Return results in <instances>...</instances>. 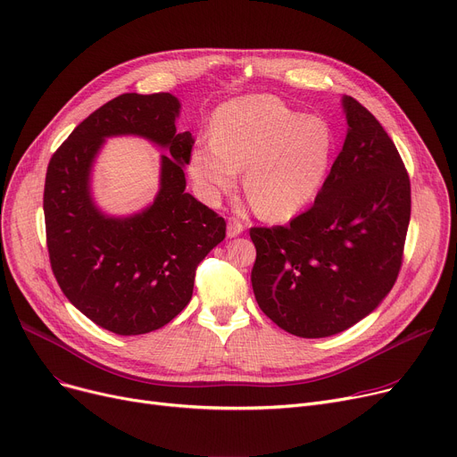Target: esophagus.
<instances>
[{
    "instance_id": "obj_1",
    "label": "esophagus",
    "mask_w": 457,
    "mask_h": 457,
    "mask_svg": "<svg viewBox=\"0 0 457 457\" xmlns=\"http://www.w3.org/2000/svg\"><path fill=\"white\" fill-rule=\"evenodd\" d=\"M245 231V226L238 222L237 219H229V222H228V237L229 238H235V237H238Z\"/></svg>"
}]
</instances>
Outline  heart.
I'll return each mask as SVG.
<instances>
[{
  "instance_id": "heart-1",
  "label": "heart",
  "mask_w": 457,
  "mask_h": 457,
  "mask_svg": "<svg viewBox=\"0 0 457 457\" xmlns=\"http://www.w3.org/2000/svg\"><path fill=\"white\" fill-rule=\"evenodd\" d=\"M335 138L315 114H298L274 96H248L214 116L212 137L190 152L188 170L198 195L212 204L245 188L253 209L269 220H287L315 198L329 170Z\"/></svg>"
}]
</instances>
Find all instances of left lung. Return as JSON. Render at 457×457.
I'll list each match as a JSON object with an SVG mask.
<instances>
[{"label":"left lung","instance_id":"obj_1","mask_svg":"<svg viewBox=\"0 0 457 457\" xmlns=\"http://www.w3.org/2000/svg\"><path fill=\"white\" fill-rule=\"evenodd\" d=\"M348 133L313 207L287 226L252 228L255 300L296 337L341 333L389 295L411 216L410 176L391 137L350 96Z\"/></svg>","mask_w":457,"mask_h":457}]
</instances>
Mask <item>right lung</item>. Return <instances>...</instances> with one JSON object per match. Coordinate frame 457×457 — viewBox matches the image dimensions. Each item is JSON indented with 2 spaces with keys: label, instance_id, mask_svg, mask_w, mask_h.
<instances>
[{
  "label": "right lung",
  "instance_id": "1",
  "mask_svg": "<svg viewBox=\"0 0 457 457\" xmlns=\"http://www.w3.org/2000/svg\"><path fill=\"white\" fill-rule=\"evenodd\" d=\"M179 109L168 92L118 96L85 118L47 164L44 219L55 279L87 319L116 335L150 333L178 317L200 261L226 237L222 216L185 192L195 138L178 133ZM120 134L167 150L154 202L129 217L104 213L89 187L104 138Z\"/></svg>",
  "mask_w": 457,
  "mask_h": 457
}]
</instances>
